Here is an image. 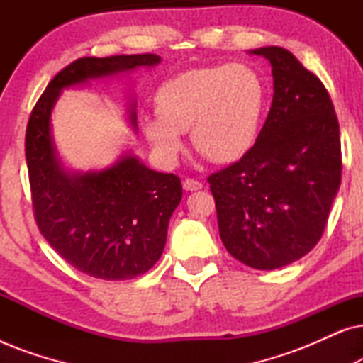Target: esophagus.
Wrapping results in <instances>:
<instances>
[{
    "label": "esophagus",
    "mask_w": 363,
    "mask_h": 363,
    "mask_svg": "<svg viewBox=\"0 0 363 363\" xmlns=\"http://www.w3.org/2000/svg\"><path fill=\"white\" fill-rule=\"evenodd\" d=\"M183 188H185L186 191H196V190H201L203 183L198 180H193V178H185V180H183Z\"/></svg>",
    "instance_id": "34e87169"
}]
</instances>
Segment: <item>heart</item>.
Here are the masks:
<instances>
[{"label":"heart","instance_id":"obj_1","mask_svg":"<svg viewBox=\"0 0 363 363\" xmlns=\"http://www.w3.org/2000/svg\"><path fill=\"white\" fill-rule=\"evenodd\" d=\"M267 91L247 64L191 69L155 92V117L142 122L143 135L163 165H175L190 130L198 152L216 163L241 160L259 137Z\"/></svg>","mask_w":363,"mask_h":363}]
</instances>
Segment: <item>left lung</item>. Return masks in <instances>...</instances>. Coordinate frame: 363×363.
Wrapping results in <instances>:
<instances>
[{
  "instance_id": "left-lung-1",
  "label": "left lung",
  "mask_w": 363,
  "mask_h": 363,
  "mask_svg": "<svg viewBox=\"0 0 363 363\" xmlns=\"http://www.w3.org/2000/svg\"><path fill=\"white\" fill-rule=\"evenodd\" d=\"M272 67V104L255 147L208 178L228 252L261 271L301 259L320 240L342 157L329 92L284 48L247 51Z\"/></svg>"
}]
</instances>
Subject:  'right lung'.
I'll use <instances>...</instances> for the list:
<instances>
[{"label":"right lung","instance_id":"add662e5","mask_svg":"<svg viewBox=\"0 0 363 363\" xmlns=\"http://www.w3.org/2000/svg\"><path fill=\"white\" fill-rule=\"evenodd\" d=\"M160 61L157 54L77 59L49 82L29 117L26 162L39 231L69 264L97 279H133L160 259L182 183L173 173L150 170L130 152L101 170H69L54 143V106L66 89ZM135 107L130 99L127 118L137 132Z\"/></svg>","mask_w":363,"mask_h":363}]
</instances>
